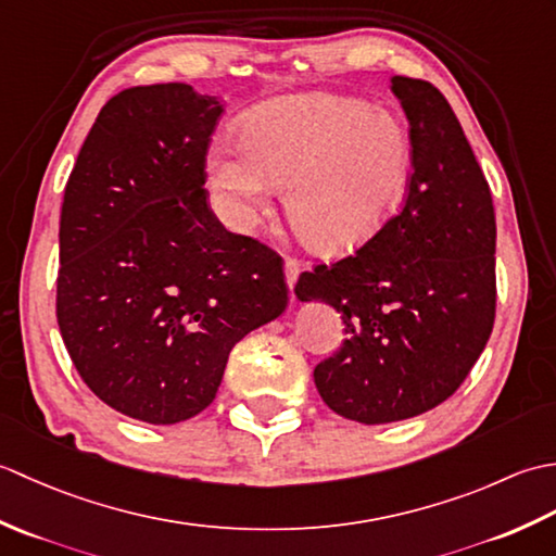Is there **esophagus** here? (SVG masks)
Here are the masks:
<instances>
[{
	"label": "esophagus",
	"mask_w": 556,
	"mask_h": 556,
	"mask_svg": "<svg viewBox=\"0 0 556 556\" xmlns=\"http://www.w3.org/2000/svg\"><path fill=\"white\" fill-rule=\"evenodd\" d=\"M285 271H287V281H289V287L293 289L296 287V281H299V275H301V263L296 257H287L285 260Z\"/></svg>",
	"instance_id": "34e87169"
}]
</instances>
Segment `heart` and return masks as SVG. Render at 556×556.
Listing matches in <instances>:
<instances>
[{
	"mask_svg": "<svg viewBox=\"0 0 556 556\" xmlns=\"http://www.w3.org/2000/svg\"><path fill=\"white\" fill-rule=\"evenodd\" d=\"M210 181L248 224L287 188L293 231L320 253L368 241L392 215L410 169L401 124L368 102L305 96L269 102L243 124L241 148L210 155Z\"/></svg>",
	"mask_w": 556,
	"mask_h": 556,
	"instance_id": "obj_1",
	"label": "heart"
}]
</instances>
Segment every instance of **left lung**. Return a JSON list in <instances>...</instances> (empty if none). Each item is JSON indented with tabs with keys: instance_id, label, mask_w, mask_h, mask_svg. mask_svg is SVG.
Wrapping results in <instances>:
<instances>
[{
	"instance_id": "obj_1",
	"label": "left lung",
	"mask_w": 556,
	"mask_h": 556,
	"mask_svg": "<svg viewBox=\"0 0 556 556\" xmlns=\"http://www.w3.org/2000/svg\"><path fill=\"white\" fill-rule=\"evenodd\" d=\"M408 116L404 207L356 253L303 271L301 301L341 313L346 341L315 365V387L339 416L406 420L452 396L494 325L497 224L485 174L454 110L432 83L394 76Z\"/></svg>"
}]
</instances>
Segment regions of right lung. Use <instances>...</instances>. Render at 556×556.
Returning a JSON list of instances; mask_svg holds the SVG:
<instances>
[{"instance_id":"add662e5","label":"right lung","mask_w":556,"mask_h":556,"mask_svg":"<svg viewBox=\"0 0 556 556\" xmlns=\"http://www.w3.org/2000/svg\"><path fill=\"white\" fill-rule=\"evenodd\" d=\"M219 114L186 83L126 88L100 110L64 191L59 332L92 394L152 425L207 408L236 341L289 303L281 255L210 207Z\"/></svg>"}]
</instances>
